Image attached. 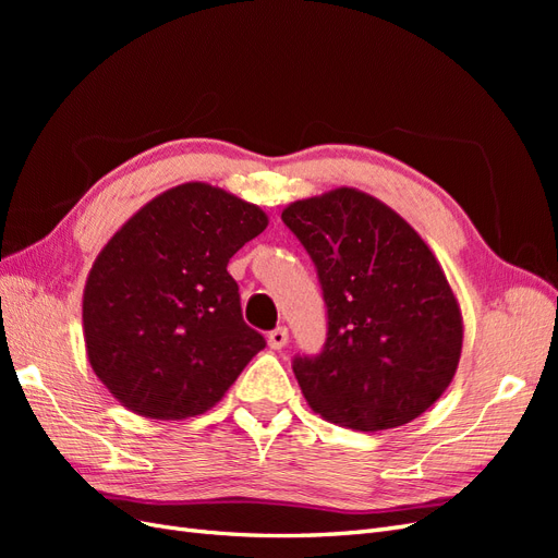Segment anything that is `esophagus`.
<instances>
[{
	"label": "esophagus",
	"mask_w": 558,
	"mask_h": 558,
	"mask_svg": "<svg viewBox=\"0 0 558 558\" xmlns=\"http://www.w3.org/2000/svg\"><path fill=\"white\" fill-rule=\"evenodd\" d=\"M267 344L272 347V349H277V351L283 349L286 344H289V328H283V326L275 328L272 332L267 335Z\"/></svg>",
	"instance_id": "esophagus-1"
}]
</instances>
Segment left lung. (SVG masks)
Wrapping results in <instances>:
<instances>
[{
    "mask_svg": "<svg viewBox=\"0 0 558 558\" xmlns=\"http://www.w3.org/2000/svg\"><path fill=\"white\" fill-rule=\"evenodd\" d=\"M281 218L312 256L328 307L324 351L293 361L302 396L351 430L410 424L461 361L463 316L442 265L398 211L359 189L295 199Z\"/></svg>",
    "mask_w": 558,
    "mask_h": 558,
    "instance_id": "obj_1",
    "label": "left lung"
}]
</instances>
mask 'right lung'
<instances>
[{
	"label": "right lung",
	"mask_w": 558,
	"mask_h": 558,
	"mask_svg": "<svg viewBox=\"0 0 558 558\" xmlns=\"http://www.w3.org/2000/svg\"><path fill=\"white\" fill-rule=\"evenodd\" d=\"M267 223L258 205L189 181L146 202L97 253L83 340L123 408L158 421L205 414L265 347L228 263Z\"/></svg>",
	"instance_id": "obj_1"
}]
</instances>
